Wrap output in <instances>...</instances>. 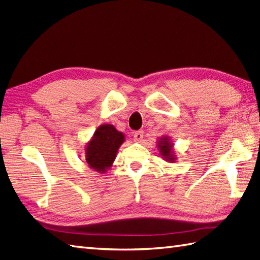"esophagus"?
Returning a JSON list of instances; mask_svg holds the SVG:
<instances>
[{"instance_id":"esophagus-1","label":"esophagus","mask_w":260,"mask_h":260,"mask_svg":"<svg viewBox=\"0 0 260 260\" xmlns=\"http://www.w3.org/2000/svg\"><path fill=\"white\" fill-rule=\"evenodd\" d=\"M143 136H144V132L136 131L134 133V141L135 142H141L143 140Z\"/></svg>"}]
</instances>
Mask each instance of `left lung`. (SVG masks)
<instances>
[{
    "label": "left lung",
    "instance_id": "obj_1",
    "mask_svg": "<svg viewBox=\"0 0 260 260\" xmlns=\"http://www.w3.org/2000/svg\"><path fill=\"white\" fill-rule=\"evenodd\" d=\"M157 147L159 150L161 155L164 157L165 161L173 163L175 161V153L173 150V144L171 143L170 137L163 136L159 139Z\"/></svg>",
    "mask_w": 260,
    "mask_h": 260
}]
</instances>
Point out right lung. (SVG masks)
I'll return each mask as SVG.
<instances>
[{
  "label": "right lung",
  "instance_id": "obj_1",
  "mask_svg": "<svg viewBox=\"0 0 260 260\" xmlns=\"http://www.w3.org/2000/svg\"><path fill=\"white\" fill-rule=\"evenodd\" d=\"M124 137L113 125L99 126L85 148L86 162L89 168L99 173L106 172L115 161L118 148L125 141Z\"/></svg>",
  "mask_w": 260,
  "mask_h": 260
}]
</instances>
